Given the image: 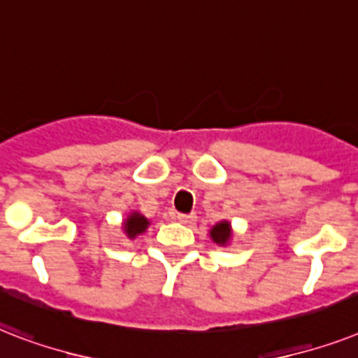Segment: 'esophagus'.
<instances>
[{
  "instance_id": "obj_1",
  "label": "esophagus",
  "mask_w": 358,
  "mask_h": 358,
  "mask_svg": "<svg viewBox=\"0 0 358 358\" xmlns=\"http://www.w3.org/2000/svg\"><path fill=\"white\" fill-rule=\"evenodd\" d=\"M196 214H177V220H179V222H181V224H185V225H192V224H196Z\"/></svg>"
}]
</instances>
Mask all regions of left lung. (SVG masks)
<instances>
[{"instance_id":"1","label":"left lung","mask_w":358,"mask_h":358,"mask_svg":"<svg viewBox=\"0 0 358 358\" xmlns=\"http://www.w3.org/2000/svg\"><path fill=\"white\" fill-rule=\"evenodd\" d=\"M231 236H233V233H231V224L225 222V220L210 229V238H213V242H216L218 245L229 244Z\"/></svg>"}]
</instances>
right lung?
<instances>
[{
    "label": "right lung",
    "instance_id": "add662e5",
    "mask_svg": "<svg viewBox=\"0 0 358 358\" xmlns=\"http://www.w3.org/2000/svg\"><path fill=\"white\" fill-rule=\"evenodd\" d=\"M122 227H124L125 236L133 240V238H136L138 234L145 233V229L150 227V220L134 210V213H131L129 216H127V220H125Z\"/></svg>",
    "mask_w": 358,
    "mask_h": 358
}]
</instances>
